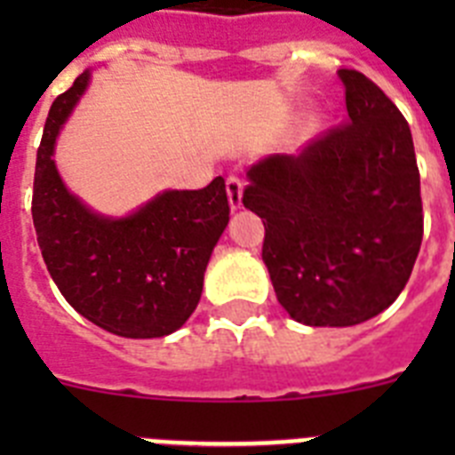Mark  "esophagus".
<instances>
[{
  "label": "esophagus",
  "mask_w": 455,
  "mask_h": 455,
  "mask_svg": "<svg viewBox=\"0 0 455 455\" xmlns=\"http://www.w3.org/2000/svg\"><path fill=\"white\" fill-rule=\"evenodd\" d=\"M225 187H228V198H230V207L239 209L241 207V196H243V180H241L239 175H230V178H228V182H225Z\"/></svg>",
  "instance_id": "34e87169"
}]
</instances>
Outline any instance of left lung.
<instances>
[{"label": "left lung", "mask_w": 455, "mask_h": 455, "mask_svg": "<svg viewBox=\"0 0 455 455\" xmlns=\"http://www.w3.org/2000/svg\"><path fill=\"white\" fill-rule=\"evenodd\" d=\"M337 75L348 123L252 164L243 204L262 219V259L289 316L344 328L403 291L424 212L408 120L363 72Z\"/></svg>", "instance_id": "1"}]
</instances>
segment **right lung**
I'll list each match as a JSON object with an SVG mask.
<instances>
[{
    "instance_id": "add662e5",
    "label": "right lung",
    "mask_w": 455,
    "mask_h": 455,
    "mask_svg": "<svg viewBox=\"0 0 455 455\" xmlns=\"http://www.w3.org/2000/svg\"><path fill=\"white\" fill-rule=\"evenodd\" d=\"M88 79L82 72L54 100L36 156L31 216L40 252L59 291L88 321L132 339L171 335L198 305L204 268L230 220L225 180L164 191L124 219L91 212L52 159Z\"/></svg>"
}]
</instances>
